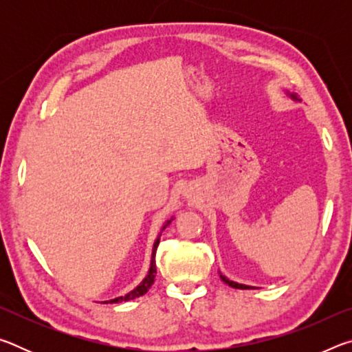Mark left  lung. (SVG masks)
I'll return each instance as SVG.
<instances>
[{"label":"left lung","instance_id":"8db88e82","mask_svg":"<svg viewBox=\"0 0 352 352\" xmlns=\"http://www.w3.org/2000/svg\"><path fill=\"white\" fill-rule=\"evenodd\" d=\"M287 94L289 96L294 99V100H300L298 99V96H296V93H289L287 91ZM219 275H220V279H222V281L225 283V284H228L230 287H233V289H242V290H245V289H253V287H250V285H245V284H239V283H234V281H231V279H228L226 276H223L222 273L219 272Z\"/></svg>","mask_w":352,"mask_h":352}]
</instances>
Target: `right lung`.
<instances>
[{
  "label": "right lung",
  "mask_w": 352,
  "mask_h": 352,
  "mask_svg": "<svg viewBox=\"0 0 352 352\" xmlns=\"http://www.w3.org/2000/svg\"><path fill=\"white\" fill-rule=\"evenodd\" d=\"M170 220H172V219H170ZM170 220H168V222L164 223L163 230L166 228V226H168V225L170 223ZM158 243H160V236H158V239L155 241V243H153V250H152V261H151V269H148L147 276H146L144 279H142V283L138 285V287L133 289L132 292H129L127 295H124V296H118V298H115V300H110V301H105V302H121V301H130V300H135V298H138V296H142L144 294H147V290L151 289V285H152V284H153V281H155V275H157V264H155V253H157Z\"/></svg>",
  "instance_id": "right-lung-1"
}]
</instances>
